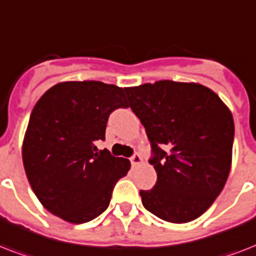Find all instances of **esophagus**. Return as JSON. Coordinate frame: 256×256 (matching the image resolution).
I'll return each instance as SVG.
<instances>
[{
  "label": "esophagus",
  "instance_id": "1",
  "mask_svg": "<svg viewBox=\"0 0 256 256\" xmlns=\"http://www.w3.org/2000/svg\"><path fill=\"white\" fill-rule=\"evenodd\" d=\"M130 160H132V166H140V164H144V160H142V156H140V154H136V156H132V158H130Z\"/></svg>",
  "mask_w": 256,
  "mask_h": 256
}]
</instances>
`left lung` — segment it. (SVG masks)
I'll return each mask as SVG.
<instances>
[{"mask_svg":"<svg viewBox=\"0 0 256 256\" xmlns=\"http://www.w3.org/2000/svg\"><path fill=\"white\" fill-rule=\"evenodd\" d=\"M144 126L156 184L142 190L150 212L170 223L199 218L226 184L232 162L234 118L211 88L195 82L156 81L126 88Z\"/></svg>","mask_w":256,"mask_h":256,"instance_id":"8db88e82","label":"left lung"}]
</instances>
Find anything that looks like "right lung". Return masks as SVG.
Wrapping results in <instances>:
<instances>
[{
	"label": "right lung",
	"instance_id": "add662e5",
	"mask_svg": "<svg viewBox=\"0 0 256 256\" xmlns=\"http://www.w3.org/2000/svg\"><path fill=\"white\" fill-rule=\"evenodd\" d=\"M124 88L100 81H66L50 88L30 114L22 160L34 194L66 222L92 220L108 208L112 187L130 160L100 150L112 110L128 108Z\"/></svg>",
	"mask_w": 256,
	"mask_h": 256
}]
</instances>
